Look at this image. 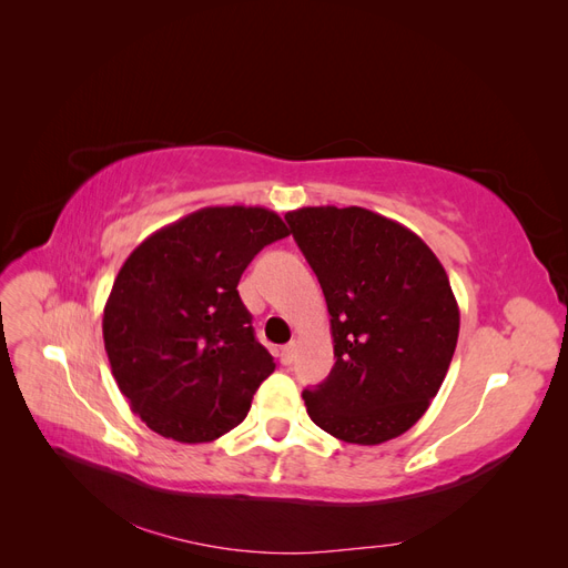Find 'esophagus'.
<instances>
[{"mask_svg": "<svg viewBox=\"0 0 568 568\" xmlns=\"http://www.w3.org/2000/svg\"><path fill=\"white\" fill-rule=\"evenodd\" d=\"M294 353H296V343H286V346L282 348V353H280L282 365H291V363H294Z\"/></svg>", "mask_w": 568, "mask_h": 568, "instance_id": "obj_1", "label": "esophagus"}]
</instances>
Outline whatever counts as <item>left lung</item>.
I'll use <instances>...</instances> for the list:
<instances>
[{"label": "left lung", "mask_w": 568, "mask_h": 568, "mask_svg": "<svg viewBox=\"0 0 568 568\" xmlns=\"http://www.w3.org/2000/svg\"><path fill=\"white\" fill-rule=\"evenodd\" d=\"M332 315L336 363L303 390L338 440L379 445L415 426L448 374L459 334L450 280L422 239L367 209L286 213Z\"/></svg>", "instance_id": "left-lung-1"}]
</instances>
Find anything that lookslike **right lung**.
<instances>
[{
	"mask_svg": "<svg viewBox=\"0 0 568 568\" xmlns=\"http://www.w3.org/2000/svg\"><path fill=\"white\" fill-rule=\"evenodd\" d=\"M288 234L277 213L213 205L146 236L104 307V346L120 393L151 432L209 443L242 424L274 372L239 280Z\"/></svg>",
	"mask_w": 568,
	"mask_h": 568,
	"instance_id": "1",
	"label": "right lung"
}]
</instances>
